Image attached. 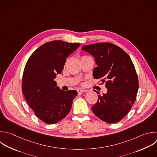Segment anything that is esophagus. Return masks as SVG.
<instances>
[{"instance_id": "esophagus-1", "label": "esophagus", "mask_w": 157, "mask_h": 157, "mask_svg": "<svg viewBox=\"0 0 157 157\" xmlns=\"http://www.w3.org/2000/svg\"><path fill=\"white\" fill-rule=\"evenodd\" d=\"M77 92H78V93H83V92L86 91L85 90H82V89H80V88L77 89Z\"/></svg>"}]
</instances>
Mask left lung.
<instances>
[{"label":"left lung","instance_id":"8db88e82","mask_svg":"<svg viewBox=\"0 0 157 157\" xmlns=\"http://www.w3.org/2000/svg\"><path fill=\"white\" fill-rule=\"evenodd\" d=\"M82 49L94 58L98 66L93 70V77L101 78L107 89L102 94L94 90L99 95L92 111L107 123L120 121L131 109L139 88L138 77L129 56L107 42L84 45Z\"/></svg>","mask_w":157,"mask_h":157}]
</instances>
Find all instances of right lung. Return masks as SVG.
I'll return each mask as SVG.
<instances>
[{"label": "right lung", "mask_w": 157, "mask_h": 157, "mask_svg": "<svg viewBox=\"0 0 157 157\" xmlns=\"http://www.w3.org/2000/svg\"><path fill=\"white\" fill-rule=\"evenodd\" d=\"M63 40L47 42L28 59L23 74L22 91L36 115L47 124H55L69 113L75 90L63 91L54 79L60 74L66 58L80 46Z\"/></svg>", "instance_id": "1"}]
</instances>
